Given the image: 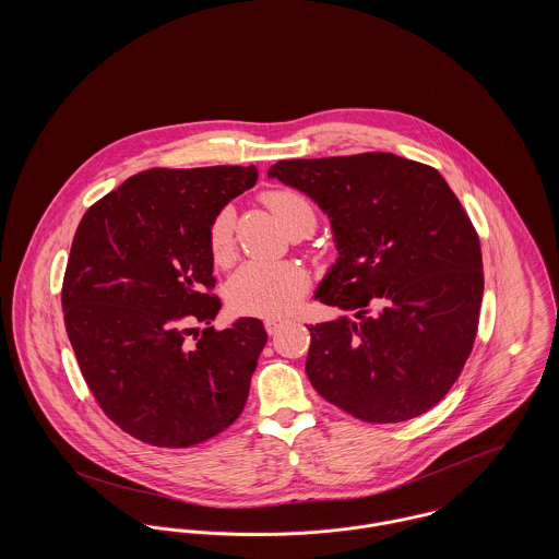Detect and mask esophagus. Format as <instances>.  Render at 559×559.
Wrapping results in <instances>:
<instances>
[{"mask_svg": "<svg viewBox=\"0 0 559 559\" xmlns=\"http://www.w3.org/2000/svg\"><path fill=\"white\" fill-rule=\"evenodd\" d=\"M284 322H286V319H266L264 320V329H266L269 335H273Z\"/></svg>", "mask_w": 559, "mask_h": 559, "instance_id": "34e87169", "label": "esophagus"}]
</instances>
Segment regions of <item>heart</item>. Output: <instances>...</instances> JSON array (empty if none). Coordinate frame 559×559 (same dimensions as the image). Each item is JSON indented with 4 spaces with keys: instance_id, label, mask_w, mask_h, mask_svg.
I'll list each match as a JSON object with an SVG mask.
<instances>
[{
    "instance_id": "b5f03b06",
    "label": "heart",
    "mask_w": 559,
    "mask_h": 559,
    "mask_svg": "<svg viewBox=\"0 0 559 559\" xmlns=\"http://www.w3.org/2000/svg\"><path fill=\"white\" fill-rule=\"evenodd\" d=\"M262 202L275 217L280 228L290 235L295 230L314 228V209L310 200L295 189H271L262 193ZM209 251L217 264L235 260V217L230 209H222L209 226ZM310 286V275L295 262H249L228 282L230 306L247 317H284L297 308Z\"/></svg>"
}]
</instances>
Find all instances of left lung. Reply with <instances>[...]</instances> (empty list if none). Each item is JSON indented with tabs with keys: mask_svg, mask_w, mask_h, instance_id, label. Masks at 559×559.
Instances as JSON below:
<instances>
[{
	"mask_svg": "<svg viewBox=\"0 0 559 559\" xmlns=\"http://www.w3.org/2000/svg\"><path fill=\"white\" fill-rule=\"evenodd\" d=\"M269 178L326 213L337 260L317 288L340 319L310 326L306 372L357 419H413L456 383L478 331L481 251L430 165L392 153L277 160Z\"/></svg>",
	"mask_w": 559,
	"mask_h": 559,
	"instance_id": "obj_1",
	"label": "left lung"
}]
</instances>
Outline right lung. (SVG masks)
Here are the masks:
<instances>
[{
	"mask_svg": "<svg viewBox=\"0 0 559 559\" xmlns=\"http://www.w3.org/2000/svg\"><path fill=\"white\" fill-rule=\"evenodd\" d=\"M258 180L255 165L153 167L87 209L62 286L67 333L105 415L157 448H191L242 411L264 324L215 320L209 226Z\"/></svg>",
	"mask_w": 559,
	"mask_h": 559,
	"instance_id": "1",
	"label": "right lung"
}]
</instances>
